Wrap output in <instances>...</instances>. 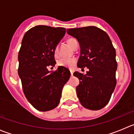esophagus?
Instances as JSON below:
<instances>
[{"mask_svg": "<svg viewBox=\"0 0 134 134\" xmlns=\"http://www.w3.org/2000/svg\"><path fill=\"white\" fill-rule=\"evenodd\" d=\"M70 74L71 76H73V71L72 70H70Z\"/></svg>", "mask_w": 134, "mask_h": 134, "instance_id": "esophagus-1", "label": "esophagus"}]
</instances>
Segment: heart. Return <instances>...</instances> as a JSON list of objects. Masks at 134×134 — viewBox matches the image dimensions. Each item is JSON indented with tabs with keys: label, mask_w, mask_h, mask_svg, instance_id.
Listing matches in <instances>:
<instances>
[{
	"label": "heart",
	"mask_w": 134,
	"mask_h": 134,
	"mask_svg": "<svg viewBox=\"0 0 134 134\" xmlns=\"http://www.w3.org/2000/svg\"><path fill=\"white\" fill-rule=\"evenodd\" d=\"M67 43L70 46L71 48H75V47L78 45L77 41L74 38H69L67 40ZM58 47L55 48V50H54V52L56 54L58 52ZM76 62V60L74 58H61L58 61V64L60 66H64V67H68V68H72L73 66L74 65Z\"/></svg>",
	"instance_id": "heart-1"
}]
</instances>
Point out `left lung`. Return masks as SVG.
<instances>
[{"instance_id": "obj_1", "label": "left lung", "mask_w": 134, "mask_h": 134, "mask_svg": "<svg viewBox=\"0 0 134 134\" xmlns=\"http://www.w3.org/2000/svg\"><path fill=\"white\" fill-rule=\"evenodd\" d=\"M80 47L79 68L87 67L86 74L74 73L80 80L76 93L81 105L91 110L103 108L115 88L118 68L115 49L106 32L94 26L67 29Z\"/></svg>"}]
</instances>
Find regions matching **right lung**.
Instances as JSON below:
<instances>
[{
	"instance_id": "obj_1",
	"label": "right lung",
	"mask_w": 134,
	"mask_h": 134,
	"mask_svg": "<svg viewBox=\"0 0 134 134\" xmlns=\"http://www.w3.org/2000/svg\"><path fill=\"white\" fill-rule=\"evenodd\" d=\"M66 33L64 27L37 25L27 31L19 52L18 74L25 96L32 106L48 111L58 105L62 91L70 76L69 70L59 66L54 72V50Z\"/></svg>"
}]
</instances>
